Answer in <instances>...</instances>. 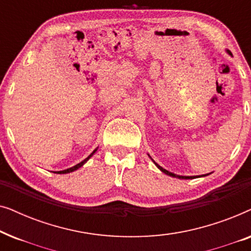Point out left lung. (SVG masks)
I'll return each mask as SVG.
<instances>
[{"label":"left lung","instance_id":"obj_1","mask_svg":"<svg viewBox=\"0 0 251 251\" xmlns=\"http://www.w3.org/2000/svg\"><path fill=\"white\" fill-rule=\"evenodd\" d=\"M229 54H231V52H229ZM155 163V162H154ZM156 164V163H155ZM156 167L159 168V169L162 171V173H164L166 175H169V176H171V177H178V178H181V179H193V178L195 177V176H177V175H175V174H173V173H169V171L168 170H166V169H163L162 167H160V166H157L156 164Z\"/></svg>","mask_w":251,"mask_h":251}]
</instances>
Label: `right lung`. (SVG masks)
<instances>
[{
    "instance_id": "right-lung-1",
    "label": "right lung",
    "mask_w": 251,
    "mask_h": 251,
    "mask_svg": "<svg viewBox=\"0 0 251 251\" xmlns=\"http://www.w3.org/2000/svg\"><path fill=\"white\" fill-rule=\"evenodd\" d=\"M96 151H97V149H96V150L94 151V152H92V153L90 154V155H89V156L87 157V159H84L83 161H82V162H80V163H77V164H76V166L72 167V168H70V169H66V170H63V171H58V174H68V173H72V171H74V170H76V169H78V168H80V167H82V166H83V164H84L85 162H87V161H88L89 159H90V157H91V155H92V154H94V153L96 152Z\"/></svg>"
}]
</instances>
